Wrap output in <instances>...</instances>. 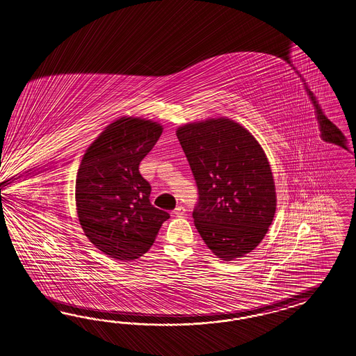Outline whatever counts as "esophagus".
I'll return each mask as SVG.
<instances>
[{
    "label": "esophagus",
    "instance_id": "esophagus-1",
    "mask_svg": "<svg viewBox=\"0 0 356 356\" xmlns=\"http://www.w3.org/2000/svg\"><path fill=\"white\" fill-rule=\"evenodd\" d=\"M174 215L175 216L177 217H180L182 216V215H185V209H184L182 206H177V207L175 209Z\"/></svg>",
    "mask_w": 356,
    "mask_h": 356
}]
</instances>
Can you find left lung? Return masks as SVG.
I'll use <instances>...</instances> for the list:
<instances>
[{"label":"left lung","instance_id":"1","mask_svg":"<svg viewBox=\"0 0 356 356\" xmlns=\"http://www.w3.org/2000/svg\"><path fill=\"white\" fill-rule=\"evenodd\" d=\"M197 181L195 227L212 253L233 261L253 251L271 225L277 191L260 143L227 117L191 122L176 130Z\"/></svg>","mask_w":356,"mask_h":356}]
</instances>
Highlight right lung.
<instances>
[{
    "label": "right lung",
    "instance_id": "obj_1",
    "mask_svg": "<svg viewBox=\"0 0 356 356\" xmlns=\"http://www.w3.org/2000/svg\"><path fill=\"white\" fill-rule=\"evenodd\" d=\"M163 126L140 117L109 123L87 147L76 179V207L88 241L106 256L134 261L149 251L170 215L150 204L140 162Z\"/></svg>",
    "mask_w": 356,
    "mask_h": 356
}]
</instances>
